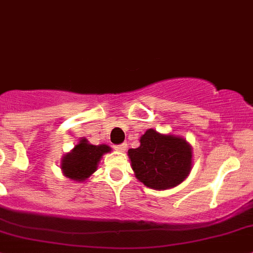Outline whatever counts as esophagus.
Segmentation results:
<instances>
[{
    "label": "esophagus",
    "instance_id": "esophagus-1",
    "mask_svg": "<svg viewBox=\"0 0 253 253\" xmlns=\"http://www.w3.org/2000/svg\"><path fill=\"white\" fill-rule=\"evenodd\" d=\"M114 148L117 150V152H125V150H126V148H127V144H126V143H121V144L115 145Z\"/></svg>",
    "mask_w": 253,
    "mask_h": 253
}]
</instances>
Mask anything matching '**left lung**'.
<instances>
[{"label": "left lung", "mask_w": 253, "mask_h": 253, "mask_svg": "<svg viewBox=\"0 0 253 253\" xmlns=\"http://www.w3.org/2000/svg\"><path fill=\"white\" fill-rule=\"evenodd\" d=\"M132 169L137 178L153 190H167L187 177L192 165V150L181 137L148 129L141 145L128 150Z\"/></svg>", "instance_id": "8db88e82"}]
</instances>
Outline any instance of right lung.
<instances>
[{"label": "right lung", "instance_id": "right-lung-1", "mask_svg": "<svg viewBox=\"0 0 253 253\" xmlns=\"http://www.w3.org/2000/svg\"><path fill=\"white\" fill-rule=\"evenodd\" d=\"M108 152H110L108 145H93L82 139L72 152L63 157L61 162L63 174L75 181H84L95 171L100 158Z\"/></svg>", "mask_w": 253, "mask_h": 253}]
</instances>
